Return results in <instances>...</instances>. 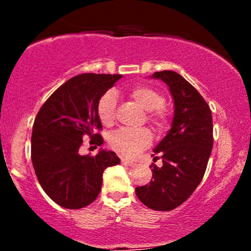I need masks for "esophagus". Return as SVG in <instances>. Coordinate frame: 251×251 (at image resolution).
Instances as JSON below:
<instances>
[{"mask_svg":"<svg viewBox=\"0 0 251 251\" xmlns=\"http://www.w3.org/2000/svg\"><path fill=\"white\" fill-rule=\"evenodd\" d=\"M122 163L123 164H126V165H128V166H133L134 165V162H132V160H129V159H127V158H122Z\"/></svg>","mask_w":251,"mask_h":251,"instance_id":"esophagus-1","label":"esophagus"}]
</instances>
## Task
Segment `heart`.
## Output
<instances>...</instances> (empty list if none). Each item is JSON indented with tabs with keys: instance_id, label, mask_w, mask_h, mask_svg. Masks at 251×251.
Here are the masks:
<instances>
[{
	"instance_id": "obj_1",
	"label": "heart",
	"mask_w": 251,
	"mask_h": 251,
	"mask_svg": "<svg viewBox=\"0 0 251 251\" xmlns=\"http://www.w3.org/2000/svg\"><path fill=\"white\" fill-rule=\"evenodd\" d=\"M129 97L143 109L149 112L148 120L157 129H163L168 122V109L163 106L164 98L157 89L145 85L129 89ZM117 98L113 92H106L97 102V114L103 125H111L116 117ZM152 135L146 128H120L112 133L109 144L112 149L124 155L132 157L151 144Z\"/></svg>"
}]
</instances>
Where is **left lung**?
Returning a JSON list of instances; mask_svg holds the SVG:
<instances>
[{"mask_svg": "<svg viewBox=\"0 0 251 251\" xmlns=\"http://www.w3.org/2000/svg\"><path fill=\"white\" fill-rule=\"evenodd\" d=\"M152 77L168 85L175 113L171 128L153 150L160 153L163 166H150L152 179L135 188V195L150 209L170 211L188 200L203 179L214 145L212 116L197 89L178 73L155 72Z\"/></svg>", "mask_w": 251, "mask_h": 251, "instance_id": "1", "label": "left lung"}]
</instances>
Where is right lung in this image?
Instances as JSON below:
<instances>
[{"mask_svg":"<svg viewBox=\"0 0 251 251\" xmlns=\"http://www.w3.org/2000/svg\"><path fill=\"white\" fill-rule=\"evenodd\" d=\"M120 74L85 73L60 86L40 108L31 133V162L43 191L66 209H81L96 201L101 190L102 172L118 165L112 151L100 149L97 155H81L82 137L100 146L96 133L102 125L97 102L113 87Z\"/></svg>","mask_w":251,"mask_h":251,"instance_id":"obj_1","label":"right lung"}]
</instances>
